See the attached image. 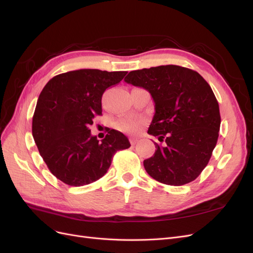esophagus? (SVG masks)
Instances as JSON below:
<instances>
[{
  "instance_id": "obj_1",
  "label": "esophagus",
  "mask_w": 253,
  "mask_h": 253,
  "mask_svg": "<svg viewBox=\"0 0 253 253\" xmlns=\"http://www.w3.org/2000/svg\"><path fill=\"white\" fill-rule=\"evenodd\" d=\"M129 142H131V144H136L137 142H138V139L137 138H135V137H131V138H129Z\"/></svg>"
}]
</instances>
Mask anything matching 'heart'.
Wrapping results in <instances>:
<instances>
[{
	"instance_id": "1",
	"label": "heart",
	"mask_w": 253,
	"mask_h": 253,
	"mask_svg": "<svg viewBox=\"0 0 253 253\" xmlns=\"http://www.w3.org/2000/svg\"><path fill=\"white\" fill-rule=\"evenodd\" d=\"M141 125V120L136 117H126L119 120L116 126L119 129L127 133H135L139 129Z\"/></svg>"
}]
</instances>
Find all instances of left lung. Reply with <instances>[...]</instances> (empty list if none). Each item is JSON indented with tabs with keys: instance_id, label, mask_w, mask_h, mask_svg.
Masks as SVG:
<instances>
[{
	"instance_id": "obj_1",
	"label": "left lung",
	"mask_w": 253,
	"mask_h": 253,
	"mask_svg": "<svg viewBox=\"0 0 253 253\" xmlns=\"http://www.w3.org/2000/svg\"><path fill=\"white\" fill-rule=\"evenodd\" d=\"M125 81L151 94L155 113L148 133L158 136L156 151L143 166L159 182L182 186L208 165L220 126L219 106L212 88L195 71L160 65L129 72Z\"/></svg>"
}]
</instances>
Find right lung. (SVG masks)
<instances>
[{
  "label": "right lung",
  "instance_id": "right-lung-1",
  "mask_svg": "<svg viewBox=\"0 0 253 253\" xmlns=\"http://www.w3.org/2000/svg\"><path fill=\"white\" fill-rule=\"evenodd\" d=\"M126 72L78 70L50 79L38 99L33 136L49 171L68 186L80 187L101 178L115 153L131 147L127 137L110 129L101 141L89 126L101 115V98Z\"/></svg>",
  "mask_w": 253,
  "mask_h": 253
}]
</instances>
